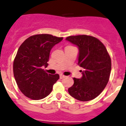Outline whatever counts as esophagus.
Masks as SVG:
<instances>
[{"instance_id":"esophagus-1","label":"esophagus","mask_w":126,"mask_h":126,"mask_svg":"<svg viewBox=\"0 0 126 126\" xmlns=\"http://www.w3.org/2000/svg\"><path fill=\"white\" fill-rule=\"evenodd\" d=\"M65 77H66V76H65L64 75H63V74H60V79L64 78Z\"/></svg>"}]
</instances>
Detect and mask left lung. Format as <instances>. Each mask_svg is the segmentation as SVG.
Instances as JSON below:
<instances>
[{
	"instance_id": "8db88e82",
	"label": "left lung",
	"mask_w": 126,
	"mask_h": 126,
	"mask_svg": "<svg viewBox=\"0 0 126 126\" xmlns=\"http://www.w3.org/2000/svg\"><path fill=\"white\" fill-rule=\"evenodd\" d=\"M78 47V63L84 69L82 77L74 78L69 94L81 101L93 100L101 93L109 82L111 59L105 45L92 36H70L66 39Z\"/></svg>"
}]
</instances>
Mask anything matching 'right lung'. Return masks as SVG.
<instances>
[{"label":"right lung","instance_id":"add662e5","mask_svg":"<svg viewBox=\"0 0 126 126\" xmlns=\"http://www.w3.org/2000/svg\"><path fill=\"white\" fill-rule=\"evenodd\" d=\"M62 37L48 34L28 38L18 48L13 64L14 76L19 90L33 100H40L50 93L58 74H47L42 69L48 66L50 52Z\"/></svg>","mask_w":126,"mask_h":126}]
</instances>
